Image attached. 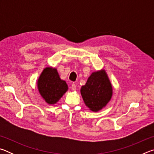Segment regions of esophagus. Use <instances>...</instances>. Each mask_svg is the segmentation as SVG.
<instances>
[{"label":"esophagus","mask_w":154,"mask_h":154,"mask_svg":"<svg viewBox=\"0 0 154 154\" xmlns=\"http://www.w3.org/2000/svg\"><path fill=\"white\" fill-rule=\"evenodd\" d=\"M71 89L72 90H76V84H75V83H72V85H71Z\"/></svg>","instance_id":"obj_1"}]
</instances>
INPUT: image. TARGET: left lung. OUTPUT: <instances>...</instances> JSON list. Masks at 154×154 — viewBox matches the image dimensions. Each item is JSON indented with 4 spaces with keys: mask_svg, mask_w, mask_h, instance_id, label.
Returning a JSON list of instances; mask_svg holds the SVG:
<instances>
[{
    "mask_svg": "<svg viewBox=\"0 0 154 154\" xmlns=\"http://www.w3.org/2000/svg\"><path fill=\"white\" fill-rule=\"evenodd\" d=\"M81 94L90 110L98 111L103 108L112 96V87L105 71L92 72L82 87Z\"/></svg>",
    "mask_w": 154,
    "mask_h": 154,
    "instance_id": "obj_1",
    "label": "left lung"
}]
</instances>
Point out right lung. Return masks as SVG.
I'll return each mask as SVG.
<instances>
[{
	"label": "right lung",
	"instance_id": "right-lung-1",
	"mask_svg": "<svg viewBox=\"0 0 154 154\" xmlns=\"http://www.w3.org/2000/svg\"><path fill=\"white\" fill-rule=\"evenodd\" d=\"M38 91L48 104H55L66 92V83L60 78L56 69L46 68L38 80Z\"/></svg>",
	"mask_w": 154,
	"mask_h": 154
}]
</instances>
